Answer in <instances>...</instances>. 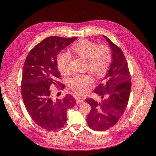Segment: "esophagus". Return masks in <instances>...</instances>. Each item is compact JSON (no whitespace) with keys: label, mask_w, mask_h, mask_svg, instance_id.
Masks as SVG:
<instances>
[{"label":"esophagus","mask_w":156,"mask_h":156,"mask_svg":"<svg viewBox=\"0 0 156 156\" xmlns=\"http://www.w3.org/2000/svg\"><path fill=\"white\" fill-rule=\"evenodd\" d=\"M83 99L81 97H76V102L77 104H80L83 103Z\"/></svg>","instance_id":"34e87169"}]
</instances>
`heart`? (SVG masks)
I'll use <instances>...</instances> for the list:
<instances>
[{
    "instance_id": "b5f03b06",
    "label": "heart",
    "mask_w": 156,
    "mask_h": 156,
    "mask_svg": "<svg viewBox=\"0 0 156 156\" xmlns=\"http://www.w3.org/2000/svg\"><path fill=\"white\" fill-rule=\"evenodd\" d=\"M71 50L74 55L86 59L87 68L97 77L102 76L111 62V50L108 45H97L94 42L82 39L73 45ZM71 58V56L68 52L62 51L58 54L57 66L61 74H67L69 73ZM93 81V77L90 75H76L69 80L68 85L76 93L83 94Z\"/></svg>"
}]
</instances>
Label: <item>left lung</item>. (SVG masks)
Wrapping results in <instances>:
<instances>
[{
    "mask_svg": "<svg viewBox=\"0 0 156 156\" xmlns=\"http://www.w3.org/2000/svg\"><path fill=\"white\" fill-rule=\"evenodd\" d=\"M112 51V61L102 82L94 92L102 99L100 102L87 98L91 106L87 116L88 126L97 131H104L119 120L128 104L131 90V76L126 58L118 46L106 37Z\"/></svg>",
    "mask_w": 156,
    "mask_h": 156,
    "instance_id": "1",
    "label": "left lung"
}]
</instances>
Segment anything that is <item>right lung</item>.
<instances>
[{"label": "right lung", "mask_w": 156, "mask_h": 156, "mask_svg": "<svg viewBox=\"0 0 156 156\" xmlns=\"http://www.w3.org/2000/svg\"><path fill=\"white\" fill-rule=\"evenodd\" d=\"M77 37H47L28 54L23 67L21 85L23 100L32 120L40 127L56 130L67 121V111L74 106V98L67 94L62 99L54 100L50 90L51 85L64 89L57 81L61 77L57 66L59 52Z\"/></svg>", "instance_id": "right-lung-1"}]
</instances>
